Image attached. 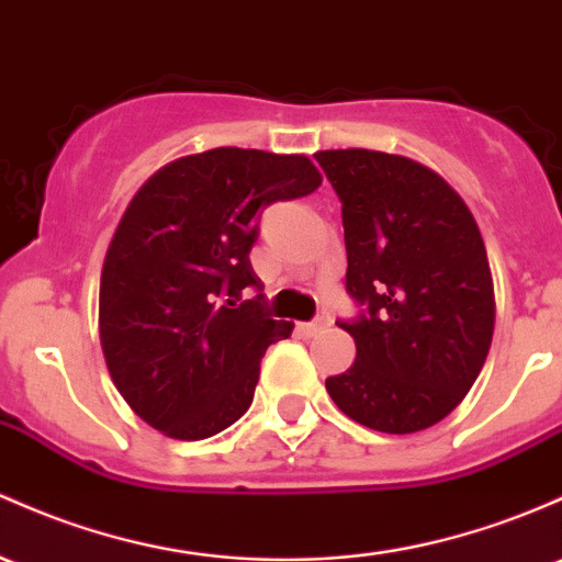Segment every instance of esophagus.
Returning <instances> with one entry per match:
<instances>
[{"label":"esophagus","instance_id":"1","mask_svg":"<svg viewBox=\"0 0 562 562\" xmlns=\"http://www.w3.org/2000/svg\"><path fill=\"white\" fill-rule=\"evenodd\" d=\"M330 325V317H317V319H312V323H304L301 325V333H304V336H317V333H323L325 328H328Z\"/></svg>","mask_w":562,"mask_h":562}]
</instances>
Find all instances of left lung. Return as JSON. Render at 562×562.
<instances>
[{
    "label": "left lung",
    "instance_id": "1",
    "mask_svg": "<svg viewBox=\"0 0 562 562\" xmlns=\"http://www.w3.org/2000/svg\"><path fill=\"white\" fill-rule=\"evenodd\" d=\"M341 200L347 291L362 314L349 371L325 390L362 427L411 435L442 422L483 371L496 299L483 237L440 172L400 154H314Z\"/></svg>",
    "mask_w": 562,
    "mask_h": 562
}]
</instances>
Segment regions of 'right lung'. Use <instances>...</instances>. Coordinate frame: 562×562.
I'll list each match as a JSON object with an SVG mask.
<instances>
[{"label": "right lung", "instance_id": "add662e5", "mask_svg": "<svg viewBox=\"0 0 562 562\" xmlns=\"http://www.w3.org/2000/svg\"><path fill=\"white\" fill-rule=\"evenodd\" d=\"M304 154L221 146L172 159L127 205L103 258L98 333L125 403L172 440H205L250 408L271 319L248 252L261 207L312 194Z\"/></svg>", "mask_w": 562, "mask_h": 562}]
</instances>
